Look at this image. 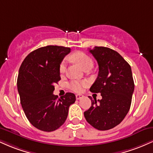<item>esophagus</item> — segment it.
Here are the masks:
<instances>
[{
    "label": "esophagus",
    "instance_id": "1",
    "mask_svg": "<svg viewBox=\"0 0 153 153\" xmlns=\"http://www.w3.org/2000/svg\"><path fill=\"white\" fill-rule=\"evenodd\" d=\"M75 97H76V99L77 100H79V99H81L82 98L84 97L83 95H81V94H77L76 96H75Z\"/></svg>",
    "mask_w": 153,
    "mask_h": 153
}]
</instances>
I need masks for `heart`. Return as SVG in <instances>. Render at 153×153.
Returning a JSON list of instances; mask_svg holds the SVG:
<instances>
[{
    "mask_svg": "<svg viewBox=\"0 0 153 153\" xmlns=\"http://www.w3.org/2000/svg\"><path fill=\"white\" fill-rule=\"evenodd\" d=\"M71 59L75 62L78 63L84 71L87 69H91L93 67L94 62H93L92 59L85 54V52H76L73 53L71 56ZM66 71V62L65 60H63L59 65V73L61 74L64 73ZM87 85L86 81H78V80H73L69 83V88L72 91L75 92H81L83 89Z\"/></svg>",
    "mask_w": 153,
    "mask_h": 153,
    "instance_id": "heart-1",
    "label": "heart"
}]
</instances>
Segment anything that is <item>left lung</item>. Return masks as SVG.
I'll return each mask as SVG.
<instances>
[{"mask_svg":"<svg viewBox=\"0 0 153 153\" xmlns=\"http://www.w3.org/2000/svg\"><path fill=\"white\" fill-rule=\"evenodd\" d=\"M99 65V75L91 87L102 99L91 100L84 112L86 121L99 130H108L122 122L127 114L134 89L131 67L118 52L104 47L89 50Z\"/></svg>","mask_w":153,"mask_h":153,"instance_id":"obj_1","label":"left lung"}]
</instances>
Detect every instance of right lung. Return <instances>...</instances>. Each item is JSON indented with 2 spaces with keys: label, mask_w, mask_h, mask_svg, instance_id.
Returning a JSON list of instances; mask_svg holds the SVG:
<instances>
[{
  "label": "right lung",
  "mask_w": 153,
  "mask_h": 153,
  "mask_svg": "<svg viewBox=\"0 0 153 153\" xmlns=\"http://www.w3.org/2000/svg\"><path fill=\"white\" fill-rule=\"evenodd\" d=\"M71 48L62 46L40 47L29 53L19 68L17 88L21 104L29 122L36 129L52 131L65 122L75 96L67 93L58 98L54 85L60 80L59 65Z\"/></svg>",
  "instance_id": "right-lung-1"
}]
</instances>
